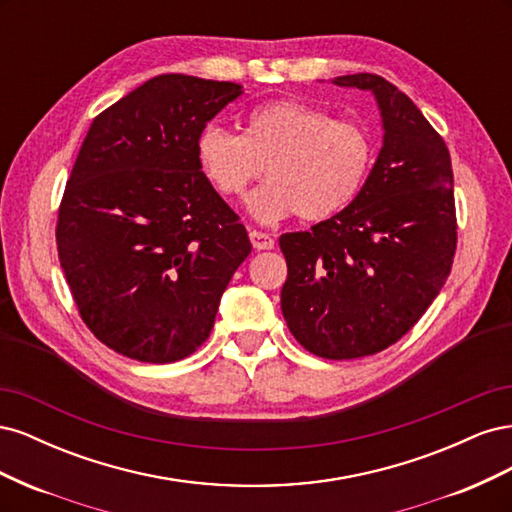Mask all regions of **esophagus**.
<instances>
[{
	"label": "esophagus",
	"instance_id": "1",
	"mask_svg": "<svg viewBox=\"0 0 512 512\" xmlns=\"http://www.w3.org/2000/svg\"><path fill=\"white\" fill-rule=\"evenodd\" d=\"M250 241L254 245V250H273L275 247V239L267 232H260V230H250Z\"/></svg>",
	"mask_w": 512,
	"mask_h": 512
}]
</instances>
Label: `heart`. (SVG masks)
I'll list each match as a JSON object with an SVG mask.
<instances>
[{"instance_id":"1","label":"heart","mask_w":512,"mask_h":512,"mask_svg":"<svg viewBox=\"0 0 512 512\" xmlns=\"http://www.w3.org/2000/svg\"><path fill=\"white\" fill-rule=\"evenodd\" d=\"M196 162L213 190L239 198L262 175L269 181L250 198V213L273 224L297 213L320 222L346 209L374 162V141L361 123L333 119L301 100L252 108L243 132L207 126L196 138Z\"/></svg>"}]
</instances>
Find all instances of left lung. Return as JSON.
Returning a JSON list of instances; mask_svg holds the SVG:
<instances>
[{
  "mask_svg": "<svg viewBox=\"0 0 512 512\" xmlns=\"http://www.w3.org/2000/svg\"><path fill=\"white\" fill-rule=\"evenodd\" d=\"M333 83L376 96L384 141L346 209L280 237L282 314L305 350L344 361L389 348L427 312L453 267L457 218L451 153L416 104L378 74Z\"/></svg>",
  "mask_w": 512,
  "mask_h": 512,
  "instance_id": "left-lung-1",
  "label": "left lung"
}]
</instances>
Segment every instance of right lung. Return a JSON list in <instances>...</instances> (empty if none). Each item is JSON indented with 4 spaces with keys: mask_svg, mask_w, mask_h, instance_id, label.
Wrapping results in <instances>:
<instances>
[{
    "mask_svg": "<svg viewBox=\"0 0 512 512\" xmlns=\"http://www.w3.org/2000/svg\"><path fill=\"white\" fill-rule=\"evenodd\" d=\"M241 85L160 74L102 111L57 215V254L83 322L141 363L209 337L252 243L196 162V138Z\"/></svg>",
    "mask_w": 512,
    "mask_h": 512,
    "instance_id": "right-lung-1",
    "label": "right lung"
}]
</instances>
